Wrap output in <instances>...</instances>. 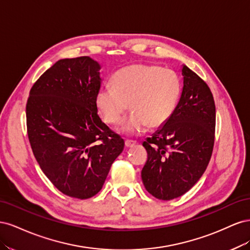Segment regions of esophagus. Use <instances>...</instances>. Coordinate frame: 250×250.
Instances as JSON below:
<instances>
[{
  "label": "esophagus",
  "mask_w": 250,
  "mask_h": 250,
  "mask_svg": "<svg viewBox=\"0 0 250 250\" xmlns=\"http://www.w3.org/2000/svg\"><path fill=\"white\" fill-rule=\"evenodd\" d=\"M135 145H137V142L130 141V140L125 141V146H126L127 148H132V147H134Z\"/></svg>",
  "instance_id": "obj_1"
}]
</instances>
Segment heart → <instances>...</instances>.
Here are the masks:
<instances>
[{
    "instance_id": "obj_1",
    "label": "heart",
    "mask_w": 250,
    "mask_h": 250,
    "mask_svg": "<svg viewBox=\"0 0 250 250\" xmlns=\"http://www.w3.org/2000/svg\"><path fill=\"white\" fill-rule=\"evenodd\" d=\"M113 85H103L96 95V106L102 120L117 124L126 111L130 117L121 124L118 132L138 137L149 126L160 128L173 116L181 95L178 75L158 65L133 64L118 71Z\"/></svg>"
}]
</instances>
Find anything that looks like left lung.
<instances>
[{
  "label": "left lung",
  "instance_id": "obj_1",
  "mask_svg": "<svg viewBox=\"0 0 250 250\" xmlns=\"http://www.w3.org/2000/svg\"><path fill=\"white\" fill-rule=\"evenodd\" d=\"M183 92L177 107L164 126L147 138L142 170L146 190L161 200L187 193L206 171L214 147L216 108L208 84L185 64Z\"/></svg>",
  "mask_w": 250,
  "mask_h": 250
}]
</instances>
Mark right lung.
Segmentation results:
<instances>
[{
  "label": "right lung",
  "mask_w": 250,
  "mask_h": 250,
  "mask_svg": "<svg viewBox=\"0 0 250 250\" xmlns=\"http://www.w3.org/2000/svg\"><path fill=\"white\" fill-rule=\"evenodd\" d=\"M101 65L88 56L60 59L30 90L28 138L41 169L64 195L99 192L124 141L98 116Z\"/></svg>",
  "instance_id": "right-lung-1"
}]
</instances>
